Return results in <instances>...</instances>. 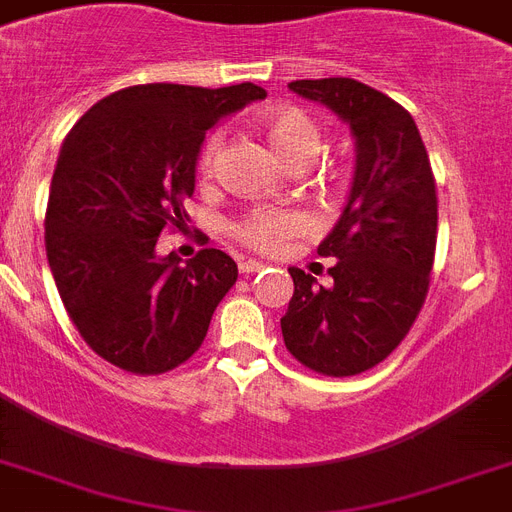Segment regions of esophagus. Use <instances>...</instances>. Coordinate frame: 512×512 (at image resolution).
Listing matches in <instances>:
<instances>
[{
    "label": "esophagus",
    "mask_w": 512,
    "mask_h": 512,
    "mask_svg": "<svg viewBox=\"0 0 512 512\" xmlns=\"http://www.w3.org/2000/svg\"><path fill=\"white\" fill-rule=\"evenodd\" d=\"M263 268H265V265L257 263V260H242V263H239V273H242V276L257 273V270H263Z\"/></svg>",
    "instance_id": "obj_1"
}]
</instances>
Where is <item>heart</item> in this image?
I'll return each instance as SVG.
<instances>
[{
    "label": "heart",
    "mask_w": 512,
    "mask_h": 512,
    "mask_svg": "<svg viewBox=\"0 0 512 512\" xmlns=\"http://www.w3.org/2000/svg\"><path fill=\"white\" fill-rule=\"evenodd\" d=\"M265 134H268L270 144L276 149V155L286 165L310 162L318 152V144H321V131L313 123V118L297 110V107H278V110L268 112L265 115ZM218 147V136H213L205 144L202 157H199V170L202 173H210ZM299 231H302V218L294 213H286V210H257V213H249L236 226V234H239L242 242L263 249V252L276 249L284 239L299 234Z\"/></svg>",
    "instance_id": "b5f03b06"
}]
</instances>
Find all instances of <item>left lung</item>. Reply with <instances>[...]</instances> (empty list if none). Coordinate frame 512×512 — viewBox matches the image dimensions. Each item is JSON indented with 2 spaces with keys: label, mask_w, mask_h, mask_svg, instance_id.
<instances>
[{
  "label": "left lung",
  "mask_w": 512,
  "mask_h": 512,
  "mask_svg": "<svg viewBox=\"0 0 512 512\" xmlns=\"http://www.w3.org/2000/svg\"><path fill=\"white\" fill-rule=\"evenodd\" d=\"M355 139L347 205L318 244L331 284L289 268L294 297L281 318L286 350L326 376H355L397 350L421 313L436 249V186L413 115L352 78L292 81Z\"/></svg>",
  "instance_id": "left-lung-1"
}]
</instances>
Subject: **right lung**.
<instances>
[{"label":"right lung","instance_id":"add662e5","mask_svg":"<svg viewBox=\"0 0 512 512\" xmlns=\"http://www.w3.org/2000/svg\"><path fill=\"white\" fill-rule=\"evenodd\" d=\"M255 83L223 89L147 83L99 99L57 157L47 260L83 342L131 373H165L205 342L236 263L202 249L160 255L165 226H184L202 141L218 120L265 99Z\"/></svg>","mask_w":512,"mask_h":512}]
</instances>
